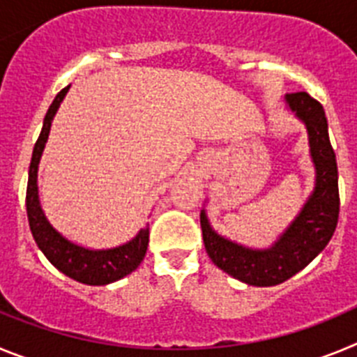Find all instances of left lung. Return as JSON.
Segmentation results:
<instances>
[{"label": "left lung", "instance_id": "obj_1", "mask_svg": "<svg viewBox=\"0 0 357 357\" xmlns=\"http://www.w3.org/2000/svg\"><path fill=\"white\" fill-rule=\"evenodd\" d=\"M284 100L307 128L309 151L317 169L313 193L298 216L273 247L252 250L214 232L206 211L200 213L202 236L211 261L220 270L250 286H275L301 272L327 247L338 225V166L324 107L304 91L286 94Z\"/></svg>", "mask_w": 357, "mask_h": 357}]
</instances>
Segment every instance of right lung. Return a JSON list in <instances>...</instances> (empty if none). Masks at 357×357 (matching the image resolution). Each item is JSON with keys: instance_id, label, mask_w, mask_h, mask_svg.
<instances>
[{"instance_id": "right-lung-1", "label": "right lung", "mask_w": 357, "mask_h": 357, "mask_svg": "<svg viewBox=\"0 0 357 357\" xmlns=\"http://www.w3.org/2000/svg\"><path fill=\"white\" fill-rule=\"evenodd\" d=\"M69 85L56 94L53 103L50 105L46 118L43 123L39 139L33 146L31 153L30 172H28V188H26V213L28 223H30L31 236L36 239L37 247L40 248L46 259L53 266L62 272L64 275L78 280L82 284L89 286H103L110 284L114 280L123 279L125 275L132 273L139 266L144 259L148 248V238H150V229L144 227L137 232L134 239L116 248H107V250H91L80 245L68 241L64 236H61L50 225V222L44 216L39 204V189H37V169H39V160L43 155L44 144L48 141L50 128H52L53 116L61 107L68 93Z\"/></svg>"}]
</instances>
